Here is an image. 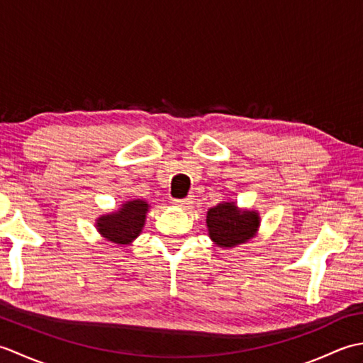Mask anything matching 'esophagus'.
Segmentation results:
<instances>
[{
	"mask_svg": "<svg viewBox=\"0 0 363 363\" xmlns=\"http://www.w3.org/2000/svg\"><path fill=\"white\" fill-rule=\"evenodd\" d=\"M194 203V196H187V198H182V199H179V198H174L173 199V204H176V206H179V207H190V204Z\"/></svg>",
	"mask_w": 363,
	"mask_h": 363,
	"instance_id": "34e87169",
	"label": "esophagus"
}]
</instances>
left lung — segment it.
I'll list each match as a JSON object with an SVG mask.
<instances>
[{
    "label": "left lung",
    "mask_w": 363,
    "mask_h": 363,
    "mask_svg": "<svg viewBox=\"0 0 363 363\" xmlns=\"http://www.w3.org/2000/svg\"><path fill=\"white\" fill-rule=\"evenodd\" d=\"M256 212L238 211L234 203H221L207 212V228L213 242L221 248H233L248 242L259 226Z\"/></svg>",
    "instance_id": "obj_1"
}]
</instances>
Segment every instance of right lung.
<instances>
[{
	"label": "right lung",
	"mask_w": 363,
	"mask_h": 363,
	"mask_svg": "<svg viewBox=\"0 0 363 363\" xmlns=\"http://www.w3.org/2000/svg\"><path fill=\"white\" fill-rule=\"evenodd\" d=\"M146 211L148 204L142 199H134L123 204L121 211L106 215L98 220L99 234L106 237L107 240L118 245H126L133 242L140 234L145 225Z\"/></svg>",
	"instance_id": "right-lung-1"
}]
</instances>
